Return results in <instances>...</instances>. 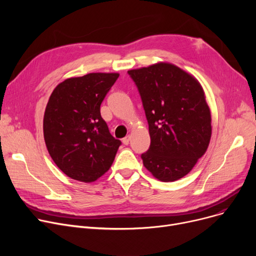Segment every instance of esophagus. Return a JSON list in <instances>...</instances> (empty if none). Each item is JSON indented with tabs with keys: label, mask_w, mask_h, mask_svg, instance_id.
<instances>
[{
	"label": "esophagus",
	"mask_w": 256,
	"mask_h": 256,
	"mask_svg": "<svg viewBox=\"0 0 256 256\" xmlns=\"http://www.w3.org/2000/svg\"><path fill=\"white\" fill-rule=\"evenodd\" d=\"M130 141V135H128L126 137H124V138L122 139V142H124V145H128Z\"/></svg>",
	"instance_id": "34e87169"
}]
</instances>
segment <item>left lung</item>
Listing matches in <instances>:
<instances>
[{
	"label": "left lung",
	"mask_w": 256,
	"mask_h": 256,
	"mask_svg": "<svg viewBox=\"0 0 256 256\" xmlns=\"http://www.w3.org/2000/svg\"><path fill=\"white\" fill-rule=\"evenodd\" d=\"M138 87L150 136L141 154L144 167L160 182L178 180L202 156L212 137L204 91L192 74L160 62L128 72Z\"/></svg>",
	"instance_id": "left-lung-1"
}]
</instances>
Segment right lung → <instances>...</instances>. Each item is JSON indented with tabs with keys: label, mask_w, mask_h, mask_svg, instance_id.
I'll list each match as a JSON object with an SVG mask.
<instances>
[{
	"label": "right lung",
	"mask_w": 256,
	"mask_h": 256,
	"mask_svg": "<svg viewBox=\"0 0 256 256\" xmlns=\"http://www.w3.org/2000/svg\"><path fill=\"white\" fill-rule=\"evenodd\" d=\"M117 72L70 78L52 92L44 117V136L50 158L67 176L96 182L110 169L121 144L109 132L100 104Z\"/></svg>",
	"instance_id": "right-lung-1"
}]
</instances>
